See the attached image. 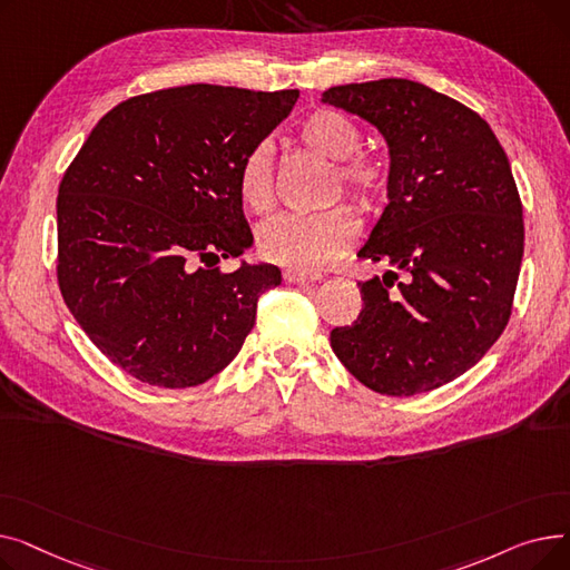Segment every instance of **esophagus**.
<instances>
[{
  "label": "esophagus",
  "instance_id": "34e87169",
  "mask_svg": "<svg viewBox=\"0 0 570 570\" xmlns=\"http://www.w3.org/2000/svg\"><path fill=\"white\" fill-rule=\"evenodd\" d=\"M284 282H288V284L318 282V275H307V273H295V269H284Z\"/></svg>",
  "mask_w": 570,
  "mask_h": 570
}]
</instances>
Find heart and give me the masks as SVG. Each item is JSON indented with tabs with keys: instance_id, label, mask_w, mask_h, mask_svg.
Returning <instances> with one entry per match:
<instances>
[{
	"instance_id": "b5f03b06",
	"label": "heart",
	"mask_w": 570,
	"mask_h": 570,
	"mask_svg": "<svg viewBox=\"0 0 570 570\" xmlns=\"http://www.w3.org/2000/svg\"><path fill=\"white\" fill-rule=\"evenodd\" d=\"M297 142L321 159L337 161L335 177L340 189L348 194L363 213H372L385 200L391 189V170L381 159L355 153L361 147V129L351 117L333 108H318L303 119L297 129ZM237 191L256 215L273 207V155L265 142L249 149L239 166ZM333 194H337V185ZM353 237L355 222L346 207L337 205L316 215H286L267 222L258 230V252L263 258L295 273H318L348 249Z\"/></svg>"
}]
</instances>
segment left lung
Wrapping results in <instances>:
<instances>
[{
	"label": "left lung",
	"mask_w": 570,
	"mask_h": 570,
	"mask_svg": "<svg viewBox=\"0 0 570 570\" xmlns=\"http://www.w3.org/2000/svg\"><path fill=\"white\" fill-rule=\"evenodd\" d=\"M323 104L363 117L391 153V189L361 258L387 269L361 282L363 312L331 346L370 391L393 397L462 376L511 318L524 254L522 200L485 119L406 78L337 85Z\"/></svg>",
	"instance_id": "obj_1"
}]
</instances>
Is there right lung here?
<instances>
[{
    "mask_svg": "<svg viewBox=\"0 0 570 570\" xmlns=\"http://www.w3.org/2000/svg\"><path fill=\"white\" fill-rule=\"evenodd\" d=\"M301 92L185 85L106 112L57 196V282L85 335L129 376L191 387L219 374L256 323L277 265L217 263L254 235L237 173Z\"/></svg>",
    "mask_w": 570,
    "mask_h": 570,
    "instance_id": "right-lung-1",
    "label": "right lung"
}]
</instances>
